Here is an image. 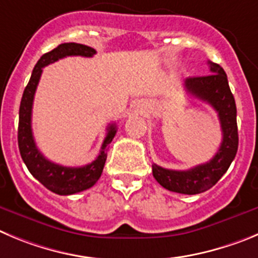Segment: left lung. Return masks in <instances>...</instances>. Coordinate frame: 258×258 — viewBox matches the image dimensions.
Masks as SVG:
<instances>
[{
    "label": "left lung",
    "mask_w": 258,
    "mask_h": 258,
    "mask_svg": "<svg viewBox=\"0 0 258 258\" xmlns=\"http://www.w3.org/2000/svg\"><path fill=\"white\" fill-rule=\"evenodd\" d=\"M211 74L189 78L184 89L189 95L209 103L218 112L223 141L218 153L205 164L188 170H172L153 164V175L168 191L183 195H196L215 186L227 172L238 150L237 107L223 67L209 61Z\"/></svg>",
    "instance_id": "obj_1"
}]
</instances>
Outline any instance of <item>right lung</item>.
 Wrapping results in <instances>:
<instances>
[{"instance_id": "right-lung-1", "label": "right lung", "mask_w": 258, "mask_h": 258, "mask_svg": "<svg viewBox=\"0 0 258 258\" xmlns=\"http://www.w3.org/2000/svg\"><path fill=\"white\" fill-rule=\"evenodd\" d=\"M96 53L94 48L79 43H63L39 58L31 72V78L24 90L19 110L18 143L21 158L31 175L38 179L45 188L57 195H74L90 188L98 182L107 160V148L112 143L117 128L115 124L108 126V134L102 144L99 155L94 162L84 167H63L44 158L35 145L31 130V109L35 90L42 76L43 67L69 56L93 57Z\"/></svg>"}]
</instances>
